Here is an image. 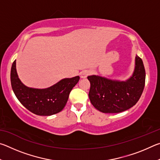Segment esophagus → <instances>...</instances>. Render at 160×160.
<instances>
[{"label": "esophagus", "instance_id": "1", "mask_svg": "<svg viewBox=\"0 0 160 160\" xmlns=\"http://www.w3.org/2000/svg\"><path fill=\"white\" fill-rule=\"evenodd\" d=\"M89 73H90V72H89L88 70H83V71L80 72V78H86L88 76Z\"/></svg>", "mask_w": 160, "mask_h": 160}]
</instances>
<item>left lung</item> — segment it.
I'll use <instances>...</instances> for the list:
<instances>
[{
	"label": "left lung",
	"mask_w": 160,
	"mask_h": 160,
	"mask_svg": "<svg viewBox=\"0 0 160 160\" xmlns=\"http://www.w3.org/2000/svg\"><path fill=\"white\" fill-rule=\"evenodd\" d=\"M90 82L89 98L102 113H120L133 107L144 90L145 70L142 59L136 55L132 75L126 80L109 79L99 75L88 77Z\"/></svg>",
	"instance_id": "obj_1"
}]
</instances>
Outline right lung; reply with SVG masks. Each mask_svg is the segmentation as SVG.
<instances>
[{
    "label": "right lung",
    "mask_w": 160,
    "mask_h": 160,
    "mask_svg": "<svg viewBox=\"0 0 160 160\" xmlns=\"http://www.w3.org/2000/svg\"><path fill=\"white\" fill-rule=\"evenodd\" d=\"M80 80L79 76L64 78L44 89L29 88L21 82L16 70V60L10 72V81L16 97L26 109L39 116H51L61 112L70 91Z\"/></svg>",
    "instance_id": "1"
}]
</instances>
